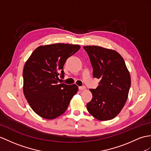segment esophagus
Returning a JSON list of instances; mask_svg holds the SVG:
<instances>
[{
	"instance_id": "34e87169",
	"label": "esophagus",
	"mask_w": 151,
	"mask_h": 151,
	"mask_svg": "<svg viewBox=\"0 0 151 151\" xmlns=\"http://www.w3.org/2000/svg\"><path fill=\"white\" fill-rule=\"evenodd\" d=\"M86 88V87H85V86H79V89L80 90H84Z\"/></svg>"
}]
</instances>
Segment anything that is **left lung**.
Returning <instances> with one entry per match:
<instances>
[{
  "label": "left lung",
  "instance_id": "1",
  "mask_svg": "<svg viewBox=\"0 0 151 151\" xmlns=\"http://www.w3.org/2000/svg\"><path fill=\"white\" fill-rule=\"evenodd\" d=\"M93 67L94 78L100 79L90 89L92 99L86 104L95 119L105 121L119 115L127 101L131 77L123 58L116 51L99 46H84Z\"/></svg>",
  "mask_w": 151,
  "mask_h": 151
}]
</instances>
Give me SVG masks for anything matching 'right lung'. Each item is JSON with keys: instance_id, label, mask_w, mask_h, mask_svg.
I'll list each match as a JSON object with an SVG mask.
<instances>
[{"instance_id": "right-lung-1", "label": "right lung", "mask_w": 151, "mask_h": 151, "mask_svg": "<svg viewBox=\"0 0 151 151\" xmlns=\"http://www.w3.org/2000/svg\"><path fill=\"white\" fill-rule=\"evenodd\" d=\"M80 48L79 45L67 43L41 45L25 62L24 93L33 111L42 118L51 120L61 115L78 92L76 84H59L58 81L60 76H65L66 61Z\"/></svg>"}]
</instances>
